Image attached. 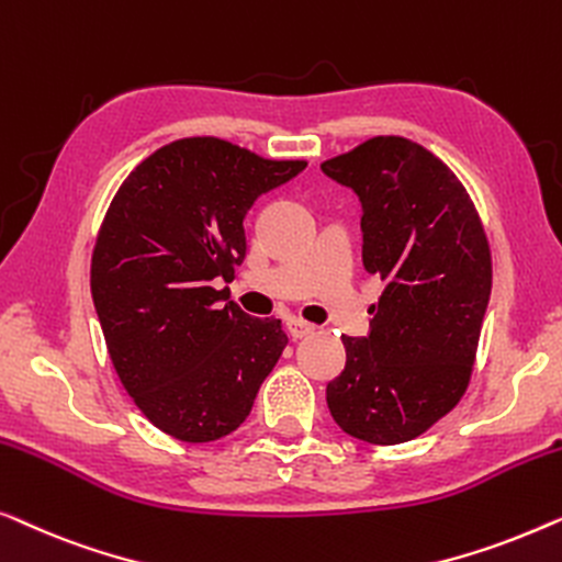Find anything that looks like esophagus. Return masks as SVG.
Returning <instances> with one entry per match:
<instances>
[{"label": "esophagus", "mask_w": 562, "mask_h": 562, "mask_svg": "<svg viewBox=\"0 0 562 562\" xmlns=\"http://www.w3.org/2000/svg\"><path fill=\"white\" fill-rule=\"evenodd\" d=\"M288 330H290L292 338H305V336L313 334L315 326H313V323L303 321V318H290L288 321Z\"/></svg>", "instance_id": "obj_1"}]
</instances>
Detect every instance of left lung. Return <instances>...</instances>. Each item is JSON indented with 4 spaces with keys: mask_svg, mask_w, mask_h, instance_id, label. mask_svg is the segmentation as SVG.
<instances>
[{
    "mask_svg": "<svg viewBox=\"0 0 562 562\" xmlns=\"http://www.w3.org/2000/svg\"><path fill=\"white\" fill-rule=\"evenodd\" d=\"M321 170L359 195L363 267L386 282L369 336H344L346 367L326 402L344 432L397 446L469 390L492 249L456 172L413 139L371 137Z\"/></svg>",
    "mask_w": 562,
    "mask_h": 562,
    "instance_id": "8db88e82",
    "label": "left lung"
}]
</instances>
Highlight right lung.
<instances>
[{"label":"right lung","instance_id":"add662e5","mask_svg":"<svg viewBox=\"0 0 562 562\" xmlns=\"http://www.w3.org/2000/svg\"><path fill=\"white\" fill-rule=\"evenodd\" d=\"M218 137L155 149L109 203L91 295L124 390L155 428L209 442L247 420L288 346L280 318L221 303L247 257L244 216L305 168Z\"/></svg>","mask_w":562,"mask_h":562}]
</instances>
